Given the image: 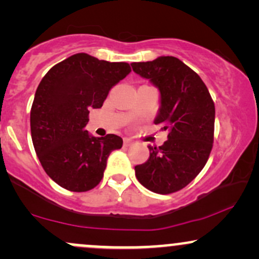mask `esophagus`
<instances>
[{
  "mask_svg": "<svg viewBox=\"0 0 259 259\" xmlns=\"http://www.w3.org/2000/svg\"><path fill=\"white\" fill-rule=\"evenodd\" d=\"M133 145V141L130 139H124V146H132Z\"/></svg>",
  "mask_w": 259,
  "mask_h": 259,
  "instance_id": "esophagus-1",
  "label": "esophagus"
}]
</instances>
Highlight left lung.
<instances>
[{
  "instance_id": "8db88e82",
  "label": "left lung",
  "mask_w": 259,
  "mask_h": 259,
  "mask_svg": "<svg viewBox=\"0 0 259 259\" xmlns=\"http://www.w3.org/2000/svg\"><path fill=\"white\" fill-rule=\"evenodd\" d=\"M132 67L158 88L160 107L154 124L168 132L162 146H148L150 158L136 165L135 175L150 191L173 194L206 165L214 140V102L198 74L179 58L162 56Z\"/></svg>"
}]
</instances>
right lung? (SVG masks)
<instances>
[{
	"instance_id": "obj_1",
	"label": "right lung",
	"mask_w": 259,
	"mask_h": 259,
	"mask_svg": "<svg viewBox=\"0 0 259 259\" xmlns=\"http://www.w3.org/2000/svg\"><path fill=\"white\" fill-rule=\"evenodd\" d=\"M132 72L125 62L76 53L46 73L30 111L31 139L41 165L65 190L85 192L103 178L107 158L123 146L114 134L95 138L85 130L91 108H101L115 84Z\"/></svg>"
}]
</instances>
